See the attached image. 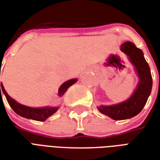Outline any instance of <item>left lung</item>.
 Segmentation results:
<instances>
[{
    "mask_svg": "<svg viewBox=\"0 0 160 160\" xmlns=\"http://www.w3.org/2000/svg\"><path fill=\"white\" fill-rule=\"evenodd\" d=\"M121 50L128 56L135 67L140 81L134 94L128 100L111 106L102 105L98 107L101 113L114 120L128 119L139 114L147 103L152 87L150 68L145 60L142 50L131 42H123L121 45Z\"/></svg>",
    "mask_w": 160,
    "mask_h": 160,
    "instance_id": "1",
    "label": "left lung"
}]
</instances>
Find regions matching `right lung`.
Returning <instances> with one entry per match:
<instances>
[{"instance_id": "add662e5", "label": "right lung", "mask_w": 160, "mask_h": 160, "mask_svg": "<svg viewBox=\"0 0 160 160\" xmlns=\"http://www.w3.org/2000/svg\"><path fill=\"white\" fill-rule=\"evenodd\" d=\"M77 81V79H73V80H68L60 87L59 88V96H62L63 94L65 93V92L68 90V88L72 86L73 84H74ZM2 91L3 92V93L5 94L6 98L8 102L9 105L11 106L12 110L16 112L17 114L21 116L23 118H29V119H32V120L40 121V122H43L45 121L47 118L50 117L51 115H53L56 111L57 108L56 107H44V108H31L22 105V104L17 103L14 99H12V98L9 97V95L7 93V92L4 89L3 85L1 84L0 85V95L1 98H2Z\"/></svg>"}]
</instances>
